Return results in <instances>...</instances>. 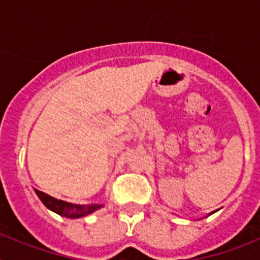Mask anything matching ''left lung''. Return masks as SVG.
<instances>
[{
    "label": "left lung",
    "mask_w": 260,
    "mask_h": 260,
    "mask_svg": "<svg viewBox=\"0 0 260 260\" xmlns=\"http://www.w3.org/2000/svg\"><path fill=\"white\" fill-rule=\"evenodd\" d=\"M213 212H215V211H213ZM213 212H211V213H210V215H212V213H213ZM210 215H208V216H210Z\"/></svg>",
    "instance_id": "1"
}]
</instances>
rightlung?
I'll return each instance as SVG.
<instances>
[{"label":"right lung","mask_w":260,"mask_h":260,"mask_svg":"<svg viewBox=\"0 0 260 260\" xmlns=\"http://www.w3.org/2000/svg\"><path fill=\"white\" fill-rule=\"evenodd\" d=\"M36 195L39 197L43 204L48 210L53 211L54 213L68 219H79L83 216L89 215V213L95 212V211L100 210L104 207V204H75V203H69V202L61 201V199L53 198L50 195L45 194L43 191H39L35 189Z\"/></svg>","instance_id":"right-lung-1"}]
</instances>
